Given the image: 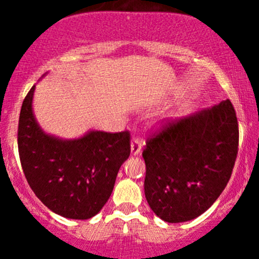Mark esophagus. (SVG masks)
<instances>
[{
    "mask_svg": "<svg viewBox=\"0 0 259 259\" xmlns=\"http://www.w3.org/2000/svg\"><path fill=\"white\" fill-rule=\"evenodd\" d=\"M143 140L140 138H133L132 140V154L133 155H138L142 150Z\"/></svg>",
    "mask_w": 259,
    "mask_h": 259,
    "instance_id": "34e87169",
    "label": "esophagus"
}]
</instances>
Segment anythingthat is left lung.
<instances>
[{
	"label": "left lung",
	"mask_w": 259,
	"mask_h": 259,
	"mask_svg": "<svg viewBox=\"0 0 259 259\" xmlns=\"http://www.w3.org/2000/svg\"><path fill=\"white\" fill-rule=\"evenodd\" d=\"M238 142V120L228 99L151 133L143 150L151 210L168 223L204 213L231 179Z\"/></svg>",
	"instance_id": "1"
}]
</instances>
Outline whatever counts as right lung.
Wrapping results in <instances>:
<instances>
[{
    "instance_id": "add662e5",
    "label": "right lung",
    "mask_w": 259,
    "mask_h": 259,
    "mask_svg": "<svg viewBox=\"0 0 259 259\" xmlns=\"http://www.w3.org/2000/svg\"><path fill=\"white\" fill-rule=\"evenodd\" d=\"M35 86L21 106L17 144L22 170L36 197L54 213L89 219L110 198L130 155V133H88L74 140L45 134L32 111Z\"/></svg>"
}]
</instances>
